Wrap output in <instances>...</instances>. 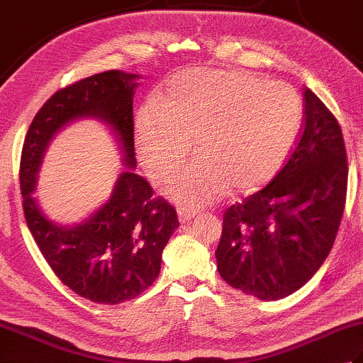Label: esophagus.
Listing matches in <instances>:
<instances>
[{
    "label": "esophagus",
    "mask_w": 363,
    "mask_h": 363,
    "mask_svg": "<svg viewBox=\"0 0 363 363\" xmlns=\"http://www.w3.org/2000/svg\"><path fill=\"white\" fill-rule=\"evenodd\" d=\"M195 215H196V212L186 209V207H179V209H177V217H179L181 223H189L191 218L195 217Z\"/></svg>",
    "instance_id": "1"
}]
</instances>
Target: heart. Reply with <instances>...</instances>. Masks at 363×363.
I'll return each instance as SVG.
<instances>
[{"mask_svg": "<svg viewBox=\"0 0 363 363\" xmlns=\"http://www.w3.org/2000/svg\"><path fill=\"white\" fill-rule=\"evenodd\" d=\"M303 107L281 81L237 70H186L169 81L162 104L135 120V151L154 182L167 179L189 152L196 157L167 182L165 194L203 207L233 191L254 190L277 173L296 140Z\"/></svg>", "mask_w": 363, "mask_h": 363, "instance_id": "1", "label": "heart"}]
</instances>
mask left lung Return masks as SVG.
<instances>
[{
	"label": "left lung",
	"mask_w": 363,
	"mask_h": 363,
	"mask_svg": "<svg viewBox=\"0 0 363 363\" xmlns=\"http://www.w3.org/2000/svg\"><path fill=\"white\" fill-rule=\"evenodd\" d=\"M295 150L274 179L223 215L220 276L259 299L303 287L333 250L348 186L346 148L334 113L304 89Z\"/></svg>",
	"instance_id": "1"
}]
</instances>
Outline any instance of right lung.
Instances as JSON below:
<instances>
[{
    "mask_svg": "<svg viewBox=\"0 0 363 363\" xmlns=\"http://www.w3.org/2000/svg\"><path fill=\"white\" fill-rule=\"evenodd\" d=\"M138 74L98 73L57 90L30 123L20 160V189L28 228L60 281L98 304H120L152 285L162 251L179 226L176 209L154 196L150 182L134 173L133 96ZM96 118L109 127L128 168L101 210L74 228L52 225L30 195L48 143L78 118Z\"/></svg>",
    "mask_w": 363,
    "mask_h": 363,
    "instance_id": "1",
    "label": "right lung"
}]
</instances>
